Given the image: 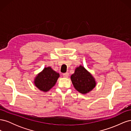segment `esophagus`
<instances>
[{
  "label": "esophagus",
  "instance_id": "obj_1",
  "mask_svg": "<svg viewBox=\"0 0 131 131\" xmlns=\"http://www.w3.org/2000/svg\"><path fill=\"white\" fill-rule=\"evenodd\" d=\"M63 76L64 78H68L69 76V73H65L63 74Z\"/></svg>",
  "mask_w": 131,
  "mask_h": 131
}]
</instances>
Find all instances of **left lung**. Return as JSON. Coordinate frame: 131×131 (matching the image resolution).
<instances>
[{
    "label": "left lung",
    "instance_id": "8db88e82",
    "mask_svg": "<svg viewBox=\"0 0 131 131\" xmlns=\"http://www.w3.org/2000/svg\"><path fill=\"white\" fill-rule=\"evenodd\" d=\"M70 79L75 89L82 94L89 92L96 86V81L92 75L81 66L75 69Z\"/></svg>",
    "mask_w": 131,
    "mask_h": 131
}]
</instances>
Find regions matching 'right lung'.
Listing matches in <instances>:
<instances>
[{"label": "right lung", "mask_w": 131, "mask_h": 131, "mask_svg": "<svg viewBox=\"0 0 131 131\" xmlns=\"http://www.w3.org/2000/svg\"><path fill=\"white\" fill-rule=\"evenodd\" d=\"M59 74L51 67L45 68L35 78L34 84L39 90L47 92L56 84Z\"/></svg>", "instance_id": "1"}]
</instances>
